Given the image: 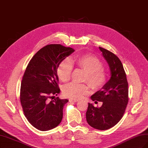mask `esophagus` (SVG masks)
<instances>
[{
    "mask_svg": "<svg viewBox=\"0 0 148 148\" xmlns=\"http://www.w3.org/2000/svg\"><path fill=\"white\" fill-rule=\"evenodd\" d=\"M69 101L71 102H78V100L77 99H69Z\"/></svg>",
    "mask_w": 148,
    "mask_h": 148,
    "instance_id": "obj_1",
    "label": "esophagus"
}]
</instances>
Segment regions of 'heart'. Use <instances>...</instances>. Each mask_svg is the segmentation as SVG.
<instances>
[{
	"mask_svg": "<svg viewBox=\"0 0 148 148\" xmlns=\"http://www.w3.org/2000/svg\"><path fill=\"white\" fill-rule=\"evenodd\" d=\"M78 67L85 71L84 81L88 82L93 90H99L105 85L107 81L106 72L103 69V64L100 60L91 54H84L74 56L72 60ZM72 72V62L69 59L62 60L58 67L57 75L60 79L67 82L71 79ZM87 84L71 83L63 88L64 95L72 99L82 98L89 92Z\"/></svg>",
	"mask_w": 148,
	"mask_h": 148,
	"instance_id": "heart-1",
	"label": "heart"
}]
</instances>
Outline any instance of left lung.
Masks as SVG:
<instances>
[{"mask_svg":"<svg viewBox=\"0 0 148 148\" xmlns=\"http://www.w3.org/2000/svg\"><path fill=\"white\" fill-rule=\"evenodd\" d=\"M99 49L109 64L111 78L101 90L91 96L93 101L103 103L100 108H95L88 103L86 118L91 127L104 130L114 127L123 116L128 102V88L126 74L120 60L108 50L101 47Z\"/></svg>","mask_w":148,"mask_h":148,"instance_id":"obj_1","label":"left lung"}]
</instances>
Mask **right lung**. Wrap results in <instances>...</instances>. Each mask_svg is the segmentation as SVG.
Returning <instances> with one entry per match:
<instances>
[{
	"instance_id": "add662e5",
	"label": "right lung",
	"mask_w": 148,
	"mask_h": 148,
	"mask_svg": "<svg viewBox=\"0 0 148 148\" xmlns=\"http://www.w3.org/2000/svg\"><path fill=\"white\" fill-rule=\"evenodd\" d=\"M74 49L61 45H48L39 50L25 71L20 88V102L30 123L41 131L51 130L60 123L67 99L57 96V69Z\"/></svg>"
}]
</instances>
